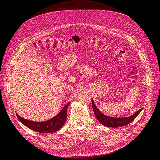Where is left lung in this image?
I'll use <instances>...</instances> for the list:
<instances>
[{"label":"left lung","instance_id":"obj_1","mask_svg":"<svg viewBox=\"0 0 160 160\" xmlns=\"http://www.w3.org/2000/svg\"><path fill=\"white\" fill-rule=\"evenodd\" d=\"M92 108H93L96 118L98 119V120L101 124H103L105 126L108 128L123 127L124 125H126L130 123H132V122H133L142 110V109H140L132 116H130V117L119 118L109 117V116H106L102 113H101L99 109L96 107L93 100H92Z\"/></svg>","mask_w":160,"mask_h":160}]
</instances>
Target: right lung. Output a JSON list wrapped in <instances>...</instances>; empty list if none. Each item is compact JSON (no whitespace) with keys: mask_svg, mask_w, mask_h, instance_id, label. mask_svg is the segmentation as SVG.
<instances>
[{"mask_svg":"<svg viewBox=\"0 0 160 160\" xmlns=\"http://www.w3.org/2000/svg\"><path fill=\"white\" fill-rule=\"evenodd\" d=\"M69 103L70 102L67 103L55 117L49 120L45 121V122H33V121H30L22 118L18 114H17V116L19 121L22 124L25 125V126L29 129H32V131L42 133H53L57 132L58 130L60 129L63 126L67 119V111Z\"/></svg>","mask_w":160,"mask_h":160,"instance_id":"obj_1","label":"right lung"}]
</instances>
